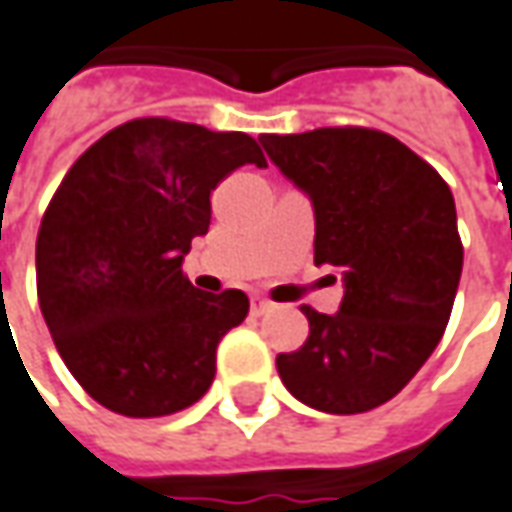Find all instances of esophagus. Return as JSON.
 I'll return each instance as SVG.
<instances>
[{
  "label": "esophagus",
  "instance_id": "34e87169",
  "mask_svg": "<svg viewBox=\"0 0 512 512\" xmlns=\"http://www.w3.org/2000/svg\"><path fill=\"white\" fill-rule=\"evenodd\" d=\"M250 310H253V315H264V312L273 310V301H267V298H253V301H250Z\"/></svg>",
  "mask_w": 512,
  "mask_h": 512
}]
</instances>
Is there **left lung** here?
<instances>
[{
    "mask_svg": "<svg viewBox=\"0 0 512 512\" xmlns=\"http://www.w3.org/2000/svg\"><path fill=\"white\" fill-rule=\"evenodd\" d=\"M315 208V264L344 273L335 315L301 307L310 335L276 358L281 383L327 414L383 406L440 344L462 276L448 183L397 137L363 126L262 135Z\"/></svg>",
    "mask_w": 512,
    "mask_h": 512,
    "instance_id": "1",
    "label": "left lung"
}]
</instances>
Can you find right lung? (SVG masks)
Masks as SVG:
<instances>
[{"instance_id":"right-lung-1","label":"right lung","mask_w":512,"mask_h":512,"mask_svg":"<svg viewBox=\"0 0 512 512\" xmlns=\"http://www.w3.org/2000/svg\"><path fill=\"white\" fill-rule=\"evenodd\" d=\"M245 163L267 166L245 132L135 118L56 188L36 239L39 307L72 377L109 411L166 417L214 383L216 346L250 301L200 293L183 256L208 233L211 191Z\"/></svg>"}]
</instances>
